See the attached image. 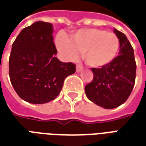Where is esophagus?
Here are the masks:
<instances>
[{"instance_id": "obj_1", "label": "esophagus", "mask_w": 146, "mask_h": 146, "mask_svg": "<svg viewBox=\"0 0 146 146\" xmlns=\"http://www.w3.org/2000/svg\"><path fill=\"white\" fill-rule=\"evenodd\" d=\"M82 70H83V68H82V66H81V65H79V64H77V65H76V72H81Z\"/></svg>"}]
</instances>
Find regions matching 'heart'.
Listing matches in <instances>:
<instances>
[{
  "label": "heart",
  "instance_id": "heart-1",
  "mask_svg": "<svg viewBox=\"0 0 146 146\" xmlns=\"http://www.w3.org/2000/svg\"><path fill=\"white\" fill-rule=\"evenodd\" d=\"M61 57L72 61L83 53V59L88 66L102 68L115 58L119 49V39L115 34L98 28H86L75 31L71 39L59 33L55 39Z\"/></svg>",
  "mask_w": 146,
  "mask_h": 146
}]
</instances>
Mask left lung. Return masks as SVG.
<instances>
[{"label": "left lung", "instance_id": "left-lung-1", "mask_svg": "<svg viewBox=\"0 0 146 146\" xmlns=\"http://www.w3.org/2000/svg\"><path fill=\"white\" fill-rule=\"evenodd\" d=\"M114 33L119 39V55L106 66L91 69L94 78L85 88L87 98L106 109L117 108L128 99L136 73L134 50L129 40L115 28Z\"/></svg>", "mask_w": 146, "mask_h": 146}]
</instances>
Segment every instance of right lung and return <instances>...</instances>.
Segmentation results:
<instances>
[{
	"instance_id": "1",
	"label": "right lung",
	"mask_w": 146,
	"mask_h": 146,
	"mask_svg": "<svg viewBox=\"0 0 146 146\" xmlns=\"http://www.w3.org/2000/svg\"><path fill=\"white\" fill-rule=\"evenodd\" d=\"M51 23L39 21L24 28L12 44L9 58L11 85L21 98L31 104L54 100L75 64L55 57Z\"/></svg>"
}]
</instances>
